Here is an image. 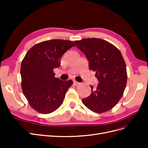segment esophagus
<instances>
[{
    "label": "esophagus",
    "mask_w": 148,
    "mask_h": 148,
    "mask_svg": "<svg viewBox=\"0 0 148 148\" xmlns=\"http://www.w3.org/2000/svg\"><path fill=\"white\" fill-rule=\"evenodd\" d=\"M73 83L76 85V86H78V85L80 84V83H79V82H78L77 81H75V80H74V81H73Z\"/></svg>",
    "instance_id": "obj_1"
}]
</instances>
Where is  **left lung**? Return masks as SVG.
<instances>
[{
  "label": "left lung",
  "mask_w": 148,
  "mask_h": 148,
  "mask_svg": "<svg viewBox=\"0 0 148 148\" xmlns=\"http://www.w3.org/2000/svg\"><path fill=\"white\" fill-rule=\"evenodd\" d=\"M75 43L89 61V70L96 71L98 82L91 94L82 100L96 113L112 109L122 97L127 81L126 64L122 53L113 44L99 38H86Z\"/></svg>",
  "instance_id": "left-lung-1"
}]
</instances>
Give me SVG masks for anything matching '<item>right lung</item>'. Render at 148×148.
<instances>
[{"instance_id": "add662e5", "label": "right lung", "mask_w": 148, "mask_h": 148, "mask_svg": "<svg viewBox=\"0 0 148 148\" xmlns=\"http://www.w3.org/2000/svg\"><path fill=\"white\" fill-rule=\"evenodd\" d=\"M74 46L71 41L48 40L33 46L22 60V90L31 107L38 112L50 114L63 103L73 81L56 78L53 69L59 68L62 56Z\"/></svg>"}]
</instances>
